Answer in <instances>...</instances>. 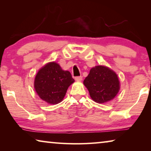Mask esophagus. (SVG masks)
Listing matches in <instances>:
<instances>
[{"mask_svg": "<svg viewBox=\"0 0 151 151\" xmlns=\"http://www.w3.org/2000/svg\"><path fill=\"white\" fill-rule=\"evenodd\" d=\"M75 79L76 81H81L82 80H83V76H76V77L75 78Z\"/></svg>", "mask_w": 151, "mask_h": 151, "instance_id": "esophagus-1", "label": "esophagus"}]
</instances>
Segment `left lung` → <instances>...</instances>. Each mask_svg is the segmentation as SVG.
I'll return each mask as SVG.
<instances>
[{"label": "left lung", "mask_w": 151, "mask_h": 151, "mask_svg": "<svg viewBox=\"0 0 151 151\" xmlns=\"http://www.w3.org/2000/svg\"><path fill=\"white\" fill-rule=\"evenodd\" d=\"M83 83L91 99L98 103L111 101L120 90V82L116 74L104 66L92 68Z\"/></svg>", "instance_id": "left-lung-1"}]
</instances>
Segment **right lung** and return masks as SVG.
<instances>
[{"label":"right lung","instance_id":"obj_1","mask_svg":"<svg viewBox=\"0 0 151 151\" xmlns=\"http://www.w3.org/2000/svg\"><path fill=\"white\" fill-rule=\"evenodd\" d=\"M75 80L68 70H63L55 62L48 63L37 73L35 78V91L40 99L47 103H60L66 91Z\"/></svg>","mask_w":151,"mask_h":151}]
</instances>
